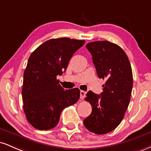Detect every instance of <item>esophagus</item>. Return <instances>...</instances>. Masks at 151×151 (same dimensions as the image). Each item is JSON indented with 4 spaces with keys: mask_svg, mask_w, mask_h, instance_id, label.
I'll use <instances>...</instances> for the list:
<instances>
[{
    "mask_svg": "<svg viewBox=\"0 0 151 151\" xmlns=\"http://www.w3.org/2000/svg\"><path fill=\"white\" fill-rule=\"evenodd\" d=\"M85 95H86V91L81 90L80 91V99H84V98L85 97Z\"/></svg>",
    "mask_w": 151,
    "mask_h": 151,
    "instance_id": "obj_1",
    "label": "esophagus"
}]
</instances>
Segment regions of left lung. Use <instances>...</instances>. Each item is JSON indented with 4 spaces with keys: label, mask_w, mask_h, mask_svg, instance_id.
<instances>
[{
    "label": "left lung",
    "mask_w": 151,
    "mask_h": 151,
    "mask_svg": "<svg viewBox=\"0 0 151 151\" xmlns=\"http://www.w3.org/2000/svg\"><path fill=\"white\" fill-rule=\"evenodd\" d=\"M91 54L99 78L105 79L103 91L86 93V101L92 107L84 120L86 129L96 134H106L114 130L124 119L129 106L133 87L131 64L125 52L109 41L86 44Z\"/></svg>",
    "instance_id": "obj_1"
}]
</instances>
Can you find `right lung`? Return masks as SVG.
Masks as SVG:
<instances>
[{
    "label": "right lung",
    "instance_id": "add662e5",
    "mask_svg": "<svg viewBox=\"0 0 151 151\" xmlns=\"http://www.w3.org/2000/svg\"><path fill=\"white\" fill-rule=\"evenodd\" d=\"M84 43L67 37L51 39L31 54L24 72L22 97L26 119L35 129H52L62 110L79 100L80 90H65L57 76L65 72L74 53Z\"/></svg>",
    "mask_w": 151,
    "mask_h": 151
}]
</instances>
